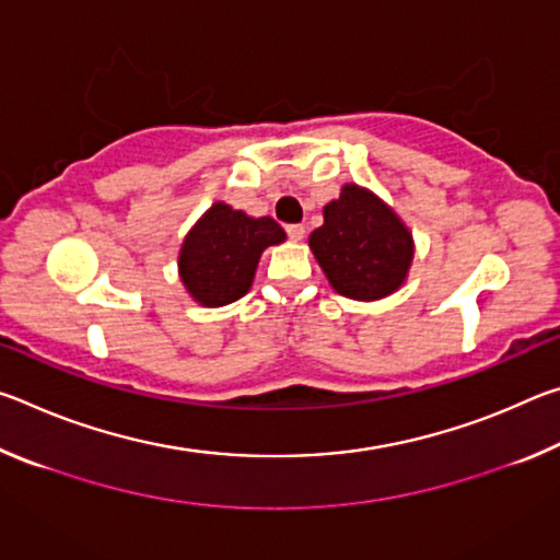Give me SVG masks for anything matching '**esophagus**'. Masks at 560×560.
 <instances>
[{"label":"esophagus","instance_id":"1","mask_svg":"<svg viewBox=\"0 0 560 560\" xmlns=\"http://www.w3.org/2000/svg\"><path fill=\"white\" fill-rule=\"evenodd\" d=\"M287 234L291 236L293 242H301L303 234H306V226H303V224H289L287 226Z\"/></svg>","mask_w":560,"mask_h":560}]
</instances>
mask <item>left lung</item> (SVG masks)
Here are the masks:
<instances>
[{
  "label": "left lung",
  "mask_w": 560,
  "mask_h": 560,
  "mask_svg": "<svg viewBox=\"0 0 560 560\" xmlns=\"http://www.w3.org/2000/svg\"><path fill=\"white\" fill-rule=\"evenodd\" d=\"M308 246L340 296L381 301L402 289L415 259L407 224L373 189L348 183L324 207V224Z\"/></svg>",
  "instance_id": "left-lung-1"
}]
</instances>
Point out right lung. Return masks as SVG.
<instances>
[{"label":"right lung","instance_id":"right-lung-1","mask_svg":"<svg viewBox=\"0 0 560 560\" xmlns=\"http://www.w3.org/2000/svg\"><path fill=\"white\" fill-rule=\"evenodd\" d=\"M283 240L287 232L271 217H249L232 205L214 202L179 246V281L200 306H226L252 289L264 249Z\"/></svg>","mask_w":560,"mask_h":560}]
</instances>
